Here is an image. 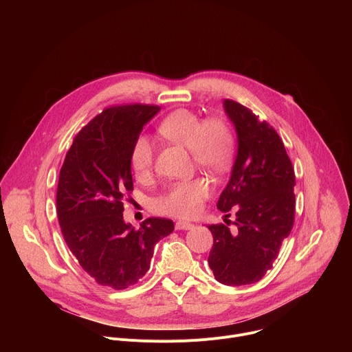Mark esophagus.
Segmentation results:
<instances>
[{
  "mask_svg": "<svg viewBox=\"0 0 352 352\" xmlns=\"http://www.w3.org/2000/svg\"><path fill=\"white\" fill-rule=\"evenodd\" d=\"M193 224L192 223H186V221H177L175 223V230H192Z\"/></svg>",
  "mask_w": 352,
  "mask_h": 352,
  "instance_id": "obj_1",
  "label": "esophagus"
}]
</instances>
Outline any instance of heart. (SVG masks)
<instances>
[{"label": "heart", "instance_id": "b5f03b06", "mask_svg": "<svg viewBox=\"0 0 352 352\" xmlns=\"http://www.w3.org/2000/svg\"><path fill=\"white\" fill-rule=\"evenodd\" d=\"M159 133L190 150L193 162L206 168H221L227 164L232 150V135L226 121L220 118L202 120L190 110H177L167 116L157 128ZM155 162V147L147 136L135 139L129 163L138 178L150 175ZM210 193L209 182L196 178L173 185L155 200L159 213L189 219L196 216Z\"/></svg>", "mask_w": 352, "mask_h": 352}]
</instances>
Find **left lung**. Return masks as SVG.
Instances as JSON below:
<instances>
[{
	"mask_svg": "<svg viewBox=\"0 0 352 352\" xmlns=\"http://www.w3.org/2000/svg\"><path fill=\"white\" fill-rule=\"evenodd\" d=\"M223 106L236 131L238 152L217 209H236V230L209 226L213 246L208 262L219 283L235 287L259 281L273 267L294 226L295 174L274 128L234 100Z\"/></svg>",
	"mask_w": 352,
	"mask_h": 352,
	"instance_id": "8db88e82",
	"label": "left lung"
}]
</instances>
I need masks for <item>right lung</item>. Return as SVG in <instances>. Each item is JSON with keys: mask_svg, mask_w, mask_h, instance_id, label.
<instances>
[{"mask_svg": "<svg viewBox=\"0 0 352 352\" xmlns=\"http://www.w3.org/2000/svg\"><path fill=\"white\" fill-rule=\"evenodd\" d=\"M160 107L106 109L75 136L60 171L57 216L64 239L97 284L125 289L148 270L156 243L174 231L168 219H146L139 230L122 217L133 190L129 153Z\"/></svg>", "mask_w": 352, "mask_h": 352, "instance_id": "1", "label": "right lung"}]
</instances>
